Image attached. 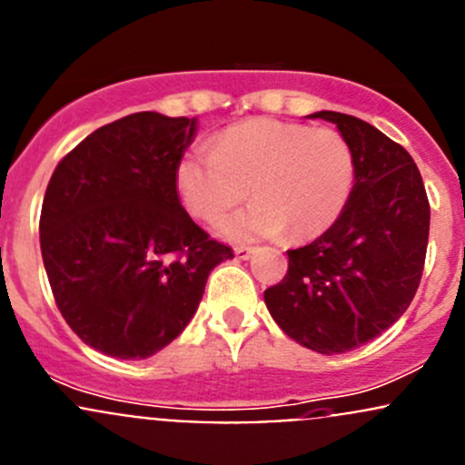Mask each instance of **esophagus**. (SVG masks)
<instances>
[{"label": "esophagus", "instance_id": "1", "mask_svg": "<svg viewBox=\"0 0 465 465\" xmlns=\"http://www.w3.org/2000/svg\"><path fill=\"white\" fill-rule=\"evenodd\" d=\"M236 258L238 261H249V258H252V253H253V249L252 247H236Z\"/></svg>", "mask_w": 465, "mask_h": 465}]
</instances>
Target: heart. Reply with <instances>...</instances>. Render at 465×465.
Instances as JSON below:
<instances>
[{"instance_id": "1", "label": "heart", "mask_w": 465, "mask_h": 465, "mask_svg": "<svg viewBox=\"0 0 465 465\" xmlns=\"http://www.w3.org/2000/svg\"><path fill=\"white\" fill-rule=\"evenodd\" d=\"M356 163L343 134L261 117L220 134L209 151H189L175 167V187L195 218L213 223L247 198L245 212L224 218L232 241H307L327 232L348 207Z\"/></svg>"}]
</instances>
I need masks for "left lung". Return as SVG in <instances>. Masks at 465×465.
Here are the masks:
<instances>
[{
    "instance_id": "left-lung-1",
    "label": "left lung",
    "mask_w": 465,
    "mask_h": 465,
    "mask_svg": "<svg viewBox=\"0 0 465 465\" xmlns=\"http://www.w3.org/2000/svg\"><path fill=\"white\" fill-rule=\"evenodd\" d=\"M345 135L356 163L348 207L322 236L290 249L265 290L272 319L296 343L343 354L376 339L412 302L426 262L430 203L412 155L368 122L319 111Z\"/></svg>"
}]
</instances>
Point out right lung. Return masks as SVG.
Masks as SVG:
<instances>
[{
	"instance_id": "right-lung-1",
	"label": "right lung",
	"mask_w": 465,
	"mask_h": 465,
	"mask_svg": "<svg viewBox=\"0 0 465 465\" xmlns=\"http://www.w3.org/2000/svg\"><path fill=\"white\" fill-rule=\"evenodd\" d=\"M195 117L131 114L93 131L51 175L39 245L57 310L102 354L146 359L189 325L232 247L184 212L175 167Z\"/></svg>"
}]
</instances>
